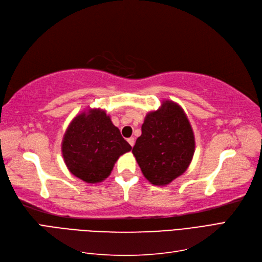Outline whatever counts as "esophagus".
Listing matches in <instances>:
<instances>
[{
    "label": "esophagus",
    "mask_w": 262,
    "mask_h": 262,
    "mask_svg": "<svg viewBox=\"0 0 262 262\" xmlns=\"http://www.w3.org/2000/svg\"><path fill=\"white\" fill-rule=\"evenodd\" d=\"M127 141H128V143L130 144V146H132V147H133V146H134V144H135V139H134L133 137L128 138V139H127Z\"/></svg>",
    "instance_id": "1"
}]
</instances>
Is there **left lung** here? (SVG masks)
I'll return each mask as SVG.
<instances>
[{
  "instance_id": "8db88e82",
  "label": "left lung",
  "mask_w": 262,
  "mask_h": 262,
  "mask_svg": "<svg viewBox=\"0 0 262 262\" xmlns=\"http://www.w3.org/2000/svg\"><path fill=\"white\" fill-rule=\"evenodd\" d=\"M194 150L187 114L178 103L165 100L159 110L146 115L132 152L148 181L166 186L187 170Z\"/></svg>"
}]
</instances>
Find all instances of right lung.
Segmentation results:
<instances>
[{
  "mask_svg": "<svg viewBox=\"0 0 262 262\" xmlns=\"http://www.w3.org/2000/svg\"><path fill=\"white\" fill-rule=\"evenodd\" d=\"M130 144L100 109H89L76 115L64 133L62 157L72 175L87 183L103 181L111 173Z\"/></svg>",
  "mask_w": 262,
  "mask_h": 262,
  "instance_id": "obj_1",
  "label": "right lung"
}]
</instances>
